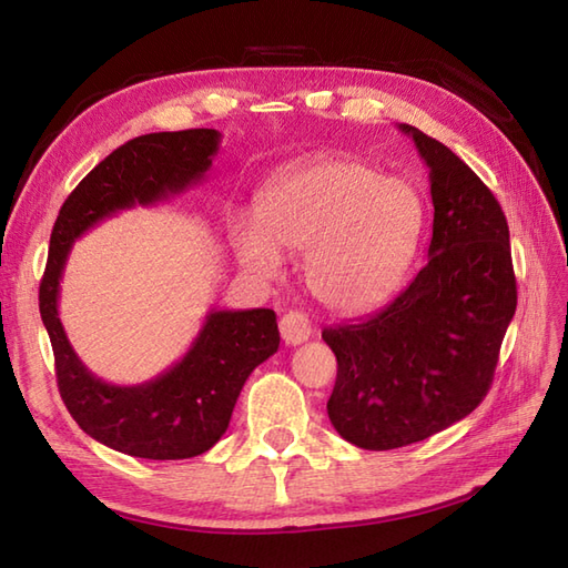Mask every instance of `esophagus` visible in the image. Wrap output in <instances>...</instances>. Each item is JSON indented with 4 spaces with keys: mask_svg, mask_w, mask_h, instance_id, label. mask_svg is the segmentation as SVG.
I'll list each match as a JSON object with an SVG mask.
<instances>
[{
    "mask_svg": "<svg viewBox=\"0 0 568 568\" xmlns=\"http://www.w3.org/2000/svg\"><path fill=\"white\" fill-rule=\"evenodd\" d=\"M312 334V324L307 320L305 312H297V310H291L287 315H283L281 320V336L283 342L287 346H297L310 339Z\"/></svg>",
    "mask_w": 568,
    "mask_h": 568,
    "instance_id": "1",
    "label": "esophagus"
}]
</instances>
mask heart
<instances>
[{
    "instance_id": "heart-1",
    "label": "heart",
    "mask_w": 568,
    "mask_h": 568,
    "mask_svg": "<svg viewBox=\"0 0 568 568\" xmlns=\"http://www.w3.org/2000/svg\"><path fill=\"white\" fill-rule=\"evenodd\" d=\"M256 220L234 226L246 268L277 275V251L310 253L307 283L320 303L361 315L403 283L425 232V204L407 180L352 155H329L265 185Z\"/></svg>"
}]
</instances>
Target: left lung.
Returning <instances> with one entry per match:
<instances>
[{"label": "left lung", "mask_w": 568, "mask_h": 568, "mask_svg": "<svg viewBox=\"0 0 568 568\" xmlns=\"http://www.w3.org/2000/svg\"><path fill=\"white\" fill-rule=\"evenodd\" d=\"M397 129L429 168V261L378 315L322 332L339 366L332 425L371 452L422 442L474 413L517 307L498 200L444 143L409 124Z\"/></svg>", "instance_id": "left-lung-1"}]
</instances>
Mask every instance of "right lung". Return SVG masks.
I'll use <instances>...</instances> for the list:
<instances>
[{"instance_id": "1", "label": "right lung", "mask_w": 568, "mask_h": 568, "mask_svg": "<svg viewBox=\"0 0 568 568\" xmlns=\"http://www.w3.org/2000/svg\"><path fill=\"white\" fill-rule=\"evenodd\" d=\"M216 129L161 131L126 141L82 178L51 234L39 307L55 356L58 390L92 439L139 458L200 456L222 439L246 378L281 344L273 310H212L187 354L161 376L112 385L82 364L58 317L68 253L88 229L136 204H155L202 183L220 151Z\"/></svg>"}]
</instances>
